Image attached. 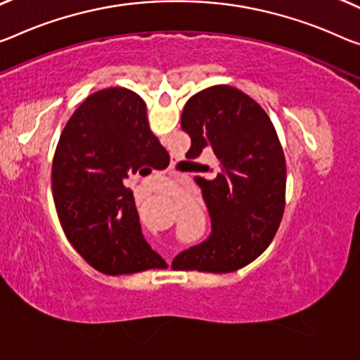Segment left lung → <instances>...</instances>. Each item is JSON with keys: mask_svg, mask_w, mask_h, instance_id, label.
<instances>
[{"mask_svg": "<svg viewBox=\"0 0 360 360\" xmlns=\"http://www.w3.org/2000/svg\"><path fill=\"white\" fill-rule=\"evenodd\" d=\"M181 129L191 138L186 158L212 149L219 172L196 176L212 231L174 259L172 269L226 274L261 256L285 211L286 162L275 127L245 93L215 85L188 99Z\"/></svg>", "mask_w": 360, "mask_h": 360, "instance_id": "8db88e82", "label": "left lung"}]
</instances>
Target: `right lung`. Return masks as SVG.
<instances>
[{
	"mask_svg": "<svg viewBox=\"0 0 360 360\" xmlns=\"http://www.w3.org/2000/svg\"><path fill=\"white\" fill-rule=\"evenodd\" d=\"M164 154L145 101L127 88L93 93L65 124L53 159L54 204L68 240L99 272L165 267L143 236L134 193L124 185L131 174H151Z\"/></svg>",
	"mask_w": 360,
	"mask_h": 360,
	"instance_id": "obj_1",
	"label": "right lung"
}]
</instances>
